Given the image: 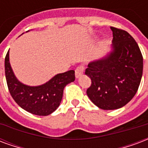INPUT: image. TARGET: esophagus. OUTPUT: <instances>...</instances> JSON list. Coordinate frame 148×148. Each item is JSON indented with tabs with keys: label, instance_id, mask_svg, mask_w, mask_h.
<instances>
[{
	"label": "esophagus",
	"instance_id": "obj_1",
	"mask_svg": "<svg viewBox=\"0 0 148 148\" xmlns=\"http://www.w3.org/2000/svg\"><path fill=\"white\" fill-rule=\"evenodd\" d=\"M83 69H84V68H83V66H82V65H80V66H78V67L75 69V77H76V78H79V76H81V75H83Z\"/></svg>",
	"mask_w": 148,
	"mask_h": 148
}]
</instances>
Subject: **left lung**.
Returning <instances> with one entry per match:
<instances>
[{
	"label": "left lung",
	"instance_id": "8db88e82",
	"mask_svg": "<svg viewBox=\"0 0 148 148\" xmlns=\"http://www.w3.org/2000/svg\"><path fill=\"white\" fill-rule=\"evenodd\" d=\"M112 51L90 62L85 74L91 79L86 94L103 110L120 108L130 101L140 83L143 56L135 40L126 31L111 27Z\"/></svg>",
	"mask_w": 148,
	"mask_h": 148
}]
</instances>
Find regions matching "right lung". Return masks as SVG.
<instances>
[{"instance_id":"1","label":"right lung","mask_w":148,"mask_h":148,"mask_svg":"<svg viewBox=\"0 0 148 148\" xmlns=\"http://www.w3.org/2000/svg\"><path fill=\"white\" fill-rule=\"evenodd\" d=\"M7 84L12 95L20 107L33 115L46 116L57 109L62 101L65 86L75 80V71L55 75L40 86H27L18 80L9 62V51L4 60Z\"/></svg>"}]
</instances>
